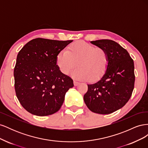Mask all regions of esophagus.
I'll return each mask as SVG.
<instances>
[{
    "label": "esophagus",
    "mask_w": 148,
    "mask_h": 148,
    "mask_svg": "<svg viewBox=\"0 0 148 148\" xmlns=\"http://www.w3.org/2000/svg\"><path fill=\"white\" fill-rule=\"evenodd\" d=\"M73 83H74V85H75V86H78V85L79 84V83L78 82H77V81H75V80L73 81Z\"/></svg>",
    "instance_id": "esophagus-1"
}]
</instances>
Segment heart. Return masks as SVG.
Returning <instances> with one entry per match:
<instances>
[{"label":"heart","instance_id":"obj_1","mask_svg":"<svg viewBox=\"0 0 148 148\" xmlns=\"http://www.w3.org/2000/svg\"><path fill=\"white\" fill-rule=\"evenodd\" d=\"M57 65L61 72L66 75L75 66L71 73L77 80L95 82L104 75L109 64V53L106 49L96 47L85 42L71 44L68 50L58 53Z\"/></svg>","mask_w":148,"mask_h":148}]
</instances>
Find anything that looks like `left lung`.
Listing matches in <instances>:
<instances>
[{"instance_id": "8db88e82", "label": "left lung", "mask_w": 148, "mask_h": 148, "mask_svg": "<svg viewBox=\"0 0 148 148\" xmlns=\"http://www.w3.org/2000/svg\"><path fill=\"white\" fill-rule=\"evenodd\" d=\"M109 53V64L97 82L88 84L83 97L92 112L109 114L123 107L130 98L135 84L134 62L126 49L112 40L91 41Z\"/></svg>"}]
</instances>
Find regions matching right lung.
<instances>
[{"mask_svg":"<svg viewBox=\"0 0 148 148\" xmlns=\"http://www.w3.org/2000/svg\"><path fill=\"white\" fill-rule=\"evenodd\" d=\"M72 40L57 41L36 38L18 52L14 69L16 97L23 108L38 116L59 110L73 82L57 65L58 53Z\"/></svg>","mask_w":148,"mask_h":148,"instance_id":"add662e5","label":"right lung"}]
</instances>
